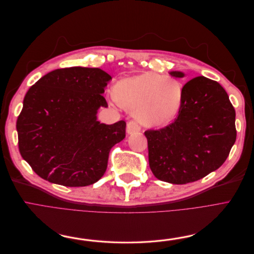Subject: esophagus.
I'll return each mask as SVG.
<instances>
[{"instance_id":"1","label":"esophagus","mask_w":254,"mask_h":254,"mask_svg":"<svg viewBox=\"0 0 254 254\" xmlns=\"http://www.w3.org/2000/svg\"><path fill=\"white\" fill-rule=\"evenodd\" d=\"M138 131H140V126L137 124V122H135V121H130V122L127 124L128 134H133Z\"/></svg>"}]
</instances>
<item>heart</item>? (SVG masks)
Returning a JSON list of instances; mask_svg holds the SVG:
<instances>
[{"label": "heart", "mask_w": 254, "mask_h": 254, "mask_svg": "<svg viewBox=\"0 0 254 254\" xmlns=\"http://www.w3.org/2000/svg\"><path fill=\"white\" fill-rule=\"evenodd\" d=\"M183 87L171 77L144 72L120 80L114 89L119 105L134 113L146 127H162L178 115L183 102Z\"/></svg>", "instance_id": "1"}]
</instances>
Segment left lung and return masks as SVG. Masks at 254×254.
<instances>
[{
	"instance_id": "obj_1",
	"label": "left lung",
	"mask_w": 254,
	"mask_h": 254,
	"mask_svg": "<svg viewBox=\"0 0 254 254\" xmlns=\"http://www.w3.org/2000/svg\"><path fill=\"white\" fill-rule=\"evenodd\" d=\"M174 77L183 72L172 71ZM183 102L174 122L144 132L154 176L172 184H187L219 168L237 138L236 112L220 84L197 76L183 87Z\"/></svg>"
}]
</instances>
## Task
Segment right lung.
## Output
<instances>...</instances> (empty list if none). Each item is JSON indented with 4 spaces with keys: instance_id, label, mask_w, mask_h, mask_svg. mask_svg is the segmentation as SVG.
I'll return each mask as SVG.
<instances>
[{
    "instance_id": "1",
    "label": "right lung",
    "mask_w": 254,
    "mask_h": 254,
    "mask_svg": "<svg viewBox=\"0 0 254 254\" xmlns=\"http://www.w3.org/2000/svg\"><path fill=\"white\" fill-rule=\"evenodd\" d=\"M112 76L99 68L54 70L29 89L16 122L18 148L32 170L48 182L82 187L104 175L108 155L126 136L125 121H97Z\"/></svg>"
}]
</instances>
